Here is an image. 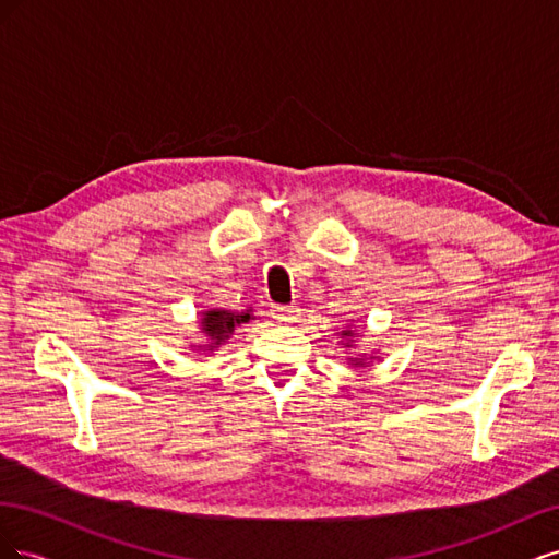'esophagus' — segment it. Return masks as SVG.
Masks as SVG:
<instances>
[{
	"label": "esophagus",
	"mask_w": 559,
	"mask_h": 559,
	"mask_svg": "<svg viewBox=\"0 0 559 559\" xmlns=\"http://www.w3.org/2000/svg\"><path fill=\"white\" fill-rule=\"evenodd\" d=\"M300 310L296 306H273V317L280 321H296Z\"/></svg>",
	"instance_id": "obj_1"
}]
</instances>
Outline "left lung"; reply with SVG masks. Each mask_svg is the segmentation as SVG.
<instances>
[{"mask_svg":"<svg viewBox=\"0 0 559 559\" xmlns=\"http://www.w3.org/2000/svg\"><path fill=\"white\" fill-rule=\"evenodd\" d=\"M341 335L345 337V347L352 345V337H357V333H354V331H343ZM354 366H364V359H354Z\"/></svg>","mask_w":559,"mask_h":559,"instance_id":"8db88e82","label":"left lung"}]
</instances>
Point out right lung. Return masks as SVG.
Returning a JSON list of instances; mask_svg holds the SVG:
<instances>
[{"label":"right lung","mask_w":559,"mask_h":559,"mask_svg":"<svg viewBox=\"0 0 559 559\" xmlns=\"http://www.w3.org/2000/svg\"><path fill=\"white\" fill-rule=\"evenodd\" d=\"M251 317V312H230V310H207L202 312L200 319V326H202V335L207 337V345L205 349H214L218 345H224L228 337L233 335V331L238 329L240 324H247Z\"/></svg>","instance_id":"1"}]
</instances>
